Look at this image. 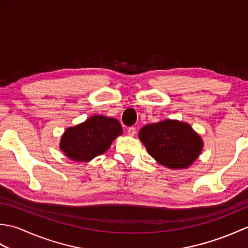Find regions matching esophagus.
Returning a JSON list of instances; mask_svg holds the SVG:
<instances>
[{
    "mask_svg": "<svg viewBox=\"0 0 248 248\" xmlns=\"http://www.w3.org/2000/svg\"><path fill=\"white\" fill-rule=\"evenodd\" d=\"M135 133H136L135 127H130V128H128V134H129L130 136H134Z\"/></svg>",
    "mask_w": 248,
    "mask_h": 248,
    "instance_id": "34e87169",
    "label": "esophagus"
}]
</instances>
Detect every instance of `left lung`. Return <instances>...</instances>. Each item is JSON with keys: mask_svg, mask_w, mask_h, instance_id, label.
<instances>
[{"mask_svg": "<svg viewBox=\"0 0 248 248\" xmlns=\"http://www.w3.org/2000/svg\"><path fill=\"white\" fill-rule=\"evenodd\" d=\"M139 138L154 159L172 170L188 167L202 149L200 136L191 125L178 120L147 124L140 130Z\"/></svg>", "mask_w": 248, "mask_h": 248, "instance_id": "1", "label": "left lung"}]
</instances>
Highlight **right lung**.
Returning <instances> with one entry per match:
<instances>
[{
  "mask_svg": "<svg viewBox=\"0 0 248 248\" xmlns=\"http://www.w3.org/2000/svg\"><path fill=\"white\" fill-rule=\"evenodd\" d=\"M121 133L123 128L117 119L94 115L65 131L61 149L72 161L88 162L107 151Z\"/></svg>",
  "mask_w": 248,
  "mask_h": 248,
  "instance_id": "1",
  "label": "right lung"
}]
</instances>
